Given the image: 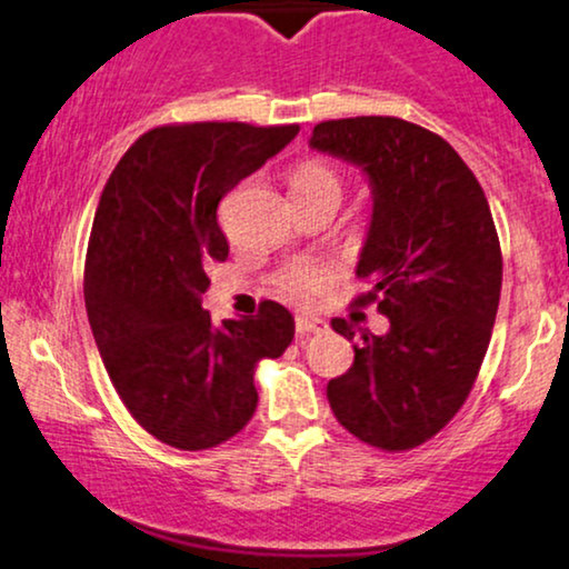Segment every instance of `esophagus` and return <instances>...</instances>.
<instances>
[{"instance_id": "1", "label": "esophagus", "mask_w": 569, "mask_h": 569, "mask_svg": "<svg viewBox=\"0 0 569 569\" xmlns=\"http://www.w3.org/2000/svg\"><path fill=\"white\" fill-rule=\"evenodd\" d=\"M326 328L323 320L318 318H297V337H310V333H320Z\"/></svg>"}]
</instances>
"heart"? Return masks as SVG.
Returning <instances> with one entry per match:
<instances>
[{
  "instance_id": "b5f03b06",
  "label": "heart",
  "mask_w": 569,
  "mask_h": 569,
  "mask_svg": "<svg viewBox=\"0 0 569 569\" xmlns=\"http://www.w3.org/2000/svg\"><path fill=\"white\" fill-rule=\"evenodd\" d=\"M289 188L299 207L320 201H333L339 207L347 180L331 161L320 159V156H310V159H302L289 172ZM323 286L326 272L318 264H286L283 270L272 276V289H276L278 297L299 307L312 305L320 297V291H323Z\"/></svg>"
}]
</instances>
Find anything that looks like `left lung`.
Instances as JSON below:
<instances>
[{"mask_svg":"<svg viewBox=\"0 0 569 569\" xmlns=\"http://www.w3.org/2000/svg\"><path fill=\"white\" fill-rule=\"evenodd\" d=\"M312 148L360 163L373 184V219L355 305L389 318L385 337L362 331L355 362L328 381L347 432L400 453L445 429L475 387L488 352L503 259L488 198L440 134L397 116L320 121ZM331 328L355 339L345 318Z\"/></svg>","mask_w":569,"mask_h":569,"instance_id":"left-lung-1","label":"left lung"}]
</instances>
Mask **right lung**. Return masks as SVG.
Masks as SVG:
<instances>
[{"label":"right lung","instance_id":"right-lung-1","mask_svg":"<svg viewBox=\"0 0 569 569\" xmlns=\"http://www.w3.org/2000/svg\"><path fill=\"white\" fill-rule=\"evenodd\" d=\"M299 124L196 121L150 129L102 188L84 262V305L116 392L156 440L209 450L257 410L254 371L293 339L283 305L211 323L207 270L228 259L217 207L297 137Z\"/></svg>","mask_w":569,"mask_h":569}]
</instances>
